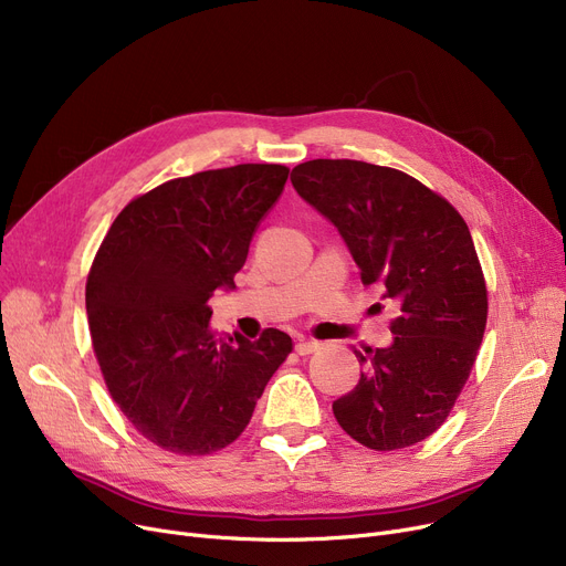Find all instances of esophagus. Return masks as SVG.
Returning a JSON list of instances; mask_svg holds the SVG:
<instances>
[{
	"label": "esophagus",
	"instance_id": "34e87169",
	"mask_svg": "<svg viewBox=\"0 0 566 566\" xmlns=\"http://www.w3.org/2000/svg\"><path fill=\"white\" fill-rule=\"evenodd\" d=\"M318 348H321V344L314 342V339H301L298 344H295V353H298V355H310V353H314Z\"/></svg>",
	"mask_w": 566,
	"mask_h": 566
}]
</instances>
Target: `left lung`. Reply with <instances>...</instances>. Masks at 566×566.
<instances>
[{
  "instance_id": "8db88e82",
  "label": "left lung",
  "mask_w": 566,
  "mask_h": 566,
  "mask_svg": "<svg viewBox=\"0 0 566 566\" xmlns=\"http://www.w3.org/2000/svg\"><path fill=\"white\" fill-rule=\"evenodd\" d=\"M291 184L339 229L363 284L399 307L392 346L355 350L365 371L333 403L339 427L376 452L422 442L448 420L486 331V280L465 220L418 178L363 160H310Z\"/></svg>"
}]
</instances>
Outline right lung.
Segmentation results:
<instances>
[{"mask_svg": "<svg viewBox=\"0 0 566 566\" xmlns=\"http://www.w3.org/2000/svg\"><path fill=\"white\" fill-rule=\"evenodd\" d=\"M289 167L208 169L135 197L112 222L86 277V316L114 403L158 448L213 454L245 431L293 342L218 335L208 298L248 259Z\"/></svg>", "mask_w": 566, "mask_h": 566, "instance_id": "add662e5", "label": "right lung"}]
</instances>
